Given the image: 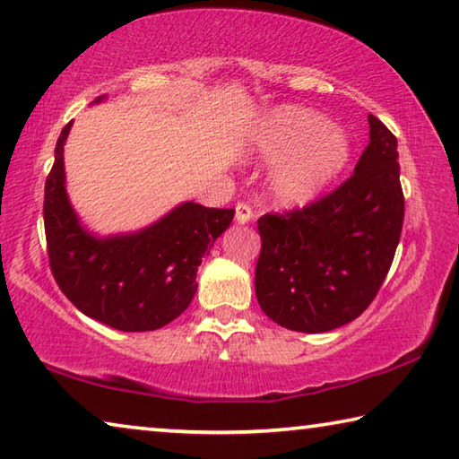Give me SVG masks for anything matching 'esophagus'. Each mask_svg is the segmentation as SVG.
<instances>
[{"label":"esophagus","instance_id":"34e87169","mask_svg":"<svg viewBox=\"0 0 459 459\" xmlns=\"http://www.w3.org/2000/svg\"><path fill=\"white\" fill-rule=\"evenodd\" d=\"M252 220V207L247 203H238L236 205V221L238 223H247Z\"/></svg>","mask_w":459,"mask_h":459}]
</instances>
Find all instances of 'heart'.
<instances>
[{"mask_svg":"<svg viewBox=\"0 0 459 459\" xmlns=\"http://www.w3.org/2000/svg\"><path fill=\"white\" fill-rule=\"evenodd\" d=\"M254 144L262 159L279 160L270 175V195L284 207L313 201L350 160L345 134L303 108L273 111Z\"/></svg>","mask_w":459,"mask_h":459,"instance_id":"obj_1","label":"heart"}]
</instances>
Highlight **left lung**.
<instances>
[{
  "label": "left lung",
  "mask_w": 459,
  "mask_h": 459,
  "mask_svg": "<svg viewBox=\"0 0 459 459\" xmlns=\"http://www.w3.org/2000/svg\"><path fill=\"white\" fill-rule=\"evenodd\" d=\"M368 124L354 175L303 209L258 220V303L292 332H332L359 317L393 264L404 220L399 152L378 117Z\"/></svg>",
  "instance_id": "obj_1"
}]
</instances>
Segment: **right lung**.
Listing matches in <instances>:
<instances>
[{"label": "right lung", "instance_id": "1", "mask_svg": "<svg viewBox=\"0 0 459 459\" xmlns=\"http://www.w3.org/2000/svg\"><path fill=\"white\" fill-rule=\"evenodd\" d=\"M105 100L97 97L93 103ZM60 132L44 185L48 264L60 290L81 313L119 332H152L183 313L197 292V270L236 209L183 203L136 234L97 238L82 228L65 189Z\"/></svg>", "mask_w": 459, "mask_h": 459}]
</instances>
